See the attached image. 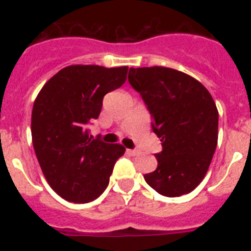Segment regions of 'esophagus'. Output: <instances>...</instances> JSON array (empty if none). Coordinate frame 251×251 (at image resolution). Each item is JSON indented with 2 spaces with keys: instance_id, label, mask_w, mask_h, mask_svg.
<instances>
[{
  "instance_id": "34e87169",
  "label": "esophagus",
  "mask_w": 251,
  "mask_h": 251,
  "mask_svg": "<svg viewBox=\"0 0 251 251\" xmlns=\"http://www.w3.org/2000/svg\"><path fill=\"white\" fill-rule=\"evenodd\" d=\"M126 152L131 155V156H138L141 153V151H138V150H126Z\"/></svg>"
}]
</instances>
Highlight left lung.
Wrapping results in <instances>:
<instances>
[{
    "label": "left lung",
    "mask_w": 251,
    "mask_h": 251,
    "mask_svg": "<svg viewBox=\"0 0 251 251\" xmlns=\"http://www.w3.org/2000/svg\"><path fill=\"white\" fill-rule=\"evenodd\" d=\"M129 83L141 94L163 142L157 168L145 175L146 182L164 197L190 193L204 178L218 146L214 99L195 78L164 66L131 68Z\"/></svg>",
    "instance_id": "8db88e82"
}]
</instances>
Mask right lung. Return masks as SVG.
Wrapping results in <instances>:
<instances>
[{"label":"right lung","mask_w":251,"mask_h":251,"mask_svg":"<svg viewBox=\"0 0 251 251\" xmlns=\"http://www.w3.org/2000/svg\"><path fill=\"white\" fill-rule=\"evenodd\" d=\"M127 66L72 65L53 75L35 99L32 145L45 179L69 202L88 203L104 193L125 147L88 135L102 98L125 83Z\"/></svg>","instance_id":"add662e5"}]
</instances>
